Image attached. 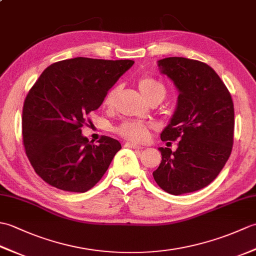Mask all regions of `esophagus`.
<instances>
[{"mask_svg":"<svg viewBox=\"0 0 256 256\" xmlns=\"http://www.w3.org/2000/svg\"><path fill=\"white\" fill-rule=\"evenodd\" d=\"M125 146H126V148H133V150H142V148H143V146H140V145H136V144L131 143V142H128V143H125Z\"/></svg>","mask_w":256,"mask_h":256,"instance_id":"esophagus-1","label":"esophagus"}]
</instances>
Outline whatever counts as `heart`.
<instances>
[{
  "label": "heart",
  "mask_w": 256,
  "mask_h": 256,
  "mask_svg": "<svg viewBox=\"0 0 256 256\" xmlns=\"http://www.w3.org/2000/svg\"><path fill=\"white\" fill-rule=\"evenodd\" d=\"M138 86L140 92H142L148 100L154 96L164 98L166 94L165 86L160 82L158 80L150 77V76H142V77H140L138 80ZM118 86H113V88L108 90L104 99H103V104L106 106H112L118 94ZM150 128L152 124L140 121V120H126V121L118 124L114 128V132L125 140L138 143L148 138Z\"/></svg>",
  "instance_id": "obj_1"
}]
</instances>
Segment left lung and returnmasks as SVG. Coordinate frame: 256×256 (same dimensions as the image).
<instances>
[{"label":"left lung","mask_w":256,"mask_h":256,"mask_svg":"<svg viewBox=\"0 0 256 256\" xmlns=\"http://www.w3.org/2000/svg\"><path fill=\"white\" fill-rule=\"evenodd\" d=\"M157 64L179 92L176 111L160 138L179 140L175 152L158 148L162 162L153 176L168 194L197 192L214 180L230 157L234 133L232 98L204 62L170 57Z\"/></svg>","instance_id":"8db88e82"}]
</instances>
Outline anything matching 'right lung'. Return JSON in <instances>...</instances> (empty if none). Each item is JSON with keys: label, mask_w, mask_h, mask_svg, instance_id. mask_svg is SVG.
Instances as JSON below:
<instances>
[{"label": "right lung", "mask_w": 256, "mask_h": 256, "mask_svg": "<svg viewBox=\"0 0 256 256\" xmlns=\"http://www.w3.org/2000/svg\"><path fill=\"white\" fill-rule=\"evenodd\" d=\"M133 64L77 57L52 64L40 74L26 96L22 133L26 155L42 180L86 192L104 175L121 144L103 135L96 145L81 128Z\"/></svg>", "instance_id": "add662e5"}]
</instances>
